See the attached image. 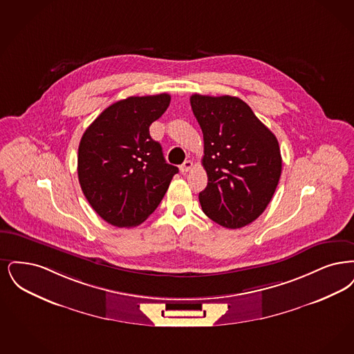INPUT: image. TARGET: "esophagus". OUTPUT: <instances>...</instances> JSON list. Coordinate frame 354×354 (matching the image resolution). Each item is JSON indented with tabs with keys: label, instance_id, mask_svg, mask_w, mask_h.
<instances>
[{
	"label": "esophagus",
	"instance_id": "1",
	"mask_svg": "<svg viewBox=\"0 0 354 354\" xmlns=\"http://www.w3.org/2000/svg\"><path fill=\"white\" fill-rule=\"evenodd\" d=\"M192 168H193V162H192L190 160H187V161H185L184 164L180 167V170H181L183 173H187Z\"/></svg>",
	"mask_w": 354,
	"mask_h": 354
}]
</instances>
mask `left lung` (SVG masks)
<instances>
[{
    "instance_id": "obj_1",
    "label": "left lung",
    "mask_w": 354,
    "mask_h": 354,
    "mask_svg": "<svg viewBox=\"0 0 354 354\" xmlns=\"http://www.w3.org/2000/svg\"><path fill=\"white\" fill-rule=\"evenodd\" d=\"M190 104L203 133L207 173L201 207L223 227H243L261 216L277 190L281 174L277 138L239 97L194 93Z\"/></svg>"
}]
</instances>
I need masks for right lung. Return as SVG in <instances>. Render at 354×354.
Wrapping results in <instances>:
<instances>
[{"label": "right lung", "instance_id": "right-lung-1", "mask_svg": "<svg viewBox=\"0 0 354 354\" xmlns=\"http://www.w3.org/2000/svg\"><path fill=\"white\" fill-rule=\"evenodd\" d=\"M169 103L168 93L129 96L106 108L82 136L79 184L93 210L112 226L144 222L178 173L149 135Z\"/></svg>", "mask_w": 354, "mask_h": 354}]
</instances>
